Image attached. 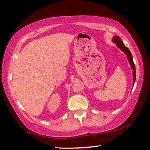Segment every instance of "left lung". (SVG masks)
I'll return each mask as SVG.
<instances>
[{
  "label": "left lung",
  "instance_id": "1",
  "mask_svg": "<svg viewBox=\"0 0 150 150\" xmlns=\"http://www.w3.org/2000/svg\"><path fill=\"white\" fill-rule=\"evenodd\" d=\"M112 41L115 42V43L117 44V46H118V48L120 49L122 52H124L125 54L127 55V59L129 60V63H130V65L131 67V69H133V86H134V83H135V78H136V71H135V64L133 62V56L131 54V53L130 52V50H129L128 48H127L125 46V44L122 42V40L120 38L119 36L118 35H116V36L113 37L112 38Z\"/></svg>",
  "mask_w": 150,
  "mask_h": 150
}]
</instances>
